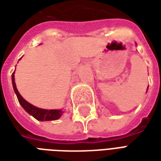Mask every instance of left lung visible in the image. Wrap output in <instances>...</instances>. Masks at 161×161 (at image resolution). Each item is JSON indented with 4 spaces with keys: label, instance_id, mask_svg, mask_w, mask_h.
<instances>
[{
    "label": "left lung",
    "instance_id": "left-lung-1",
    "mask_svg": "<svg viewBox=\"0 0 161 161\" xmlns=\"http://www.w3.org/2000/svg\"><path fill=\"white\" fill-rule=\"evenodd\" d=\"M147 88H148V87H147Z\"/></svg>",
    "mask_w": 161,
    "mask_h": 161
}]
</instances>
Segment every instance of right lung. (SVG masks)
Masks as SVG:
<instances>
[{
  "label": "right lung",
  "instance_id": "right-lung-1",
  "mask_svg": "<svg viewBox=\"0 0 161 161\" xmlns=\"http://www.w3.org/2000/svg\"><path fill=\"white\" fill-rule=\"evenodd\" d=\"M12 82H13V87L14 90V92L16 93L18 101L22 106L23 108L26 110L27 113H29L30 115H32L39 121H53V120H57L63 114V111H61L59 109H43V108H39L33 106L29 103L24 99V98L19 95V91L17 90L14 82V71L12 74Z\"/></svg>",
  "mask_w": 161,
  "mask_h": 161
}]
</instances>
